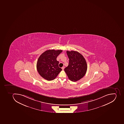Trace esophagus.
<instances>
[{"label": "esophagus", "instance_id": "34e87169", "mask_svg": "<svg viewBox=\"0 0 124 124\" xmlns=\"http://www.w3.org/2000/svg\"><path fill=\"white\" fill-rule=\"evenodd\" d=\"M65 67L64 66L62 67V70H63L64 69Z\"/></svg>", "mask_w": 124, "mask_h": 124}]
</instances>
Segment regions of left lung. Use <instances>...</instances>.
<instances>
[{
    "mask_svg": "<svg viewBox=\"0 0 124 124\" xmlns=\"http://www.w3.org/2000/svg\"><path fill=\"white\" fill-rule=\"evenodd\" d=\"M69 58L68 66L64 70L69 79L73 82H77L82 78L87 70V64L83 56L78 51H67Z\"/></svg>",
    "mask_w": 124,
    "mask_h": 124,
    "instance_id": "obj_1",
    "label": "left lung"
}]
</instances>
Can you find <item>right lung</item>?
Masks as SVG:
<instances>
[{
	"mask_svg": "<svg viewBox=\"0 0 124 124\" xmlns=\"http://www.w3.org/2000/svg\"><path fill=\"white\" fill-rule=\"evenodd\" d=\"M62 50L49 49L43 53L39 58L37 69L39 73L48 81L54 80L62 70L58 66L59 62L56 60Z\"/></svg>",
	"mask_w": 124,
	"mask_h": 124,
	"instance_id": "add662e5",
	"label": "right lung"
}]
</instances>
